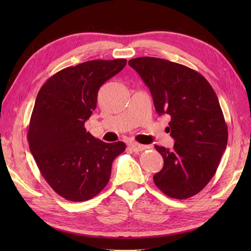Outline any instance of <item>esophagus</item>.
Wrapping results in <instances>:
<instances>
[{"mask_svg":"<svg viewBox=\"0 0 251 251\" xmlns=\"http://www.w3.org/2000/svg\"><path fill=\"white\" fill-rule=\"evenodd\" d=\"M130 149L134 152H141V151H143V150H147V149L149 148V147H147V146H143V145H140V143H130Z\"/></svg>","mask_w":251,"mask_h":251,"instance_id":"1","label":"esophagus"}]
</instances>
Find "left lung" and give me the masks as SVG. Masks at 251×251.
I'll list each match as a JSON object with an SVG mask.
<instances>
[{
	"instance_id": "left-lung-1",
	"label": "left lung",
	"mask_w": 251,
	"mask_h": 251,
	"mask_svg": "<svg viewBox=\"0 0 251 251\" xmlns=\"http://www.w3.org/2000/svg\"><path fill=\"white\" fill-rule=\"evenodd\" d=\"M150 88L159 115L167 114L173 149L155 146L164 166L153 180L164 194L184 200L214 177L227 143V126L215 90L201 73L154 57L128 61Z\"/></svg>"
}]
</instances>
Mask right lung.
<instances>
[{"mask_svg":"<svg viewBox=\"0 0 251 251\" xmlns=\"http://www.w3.org/2000/svg\"><path fill=\"white\" fill-rule=\"evenodd\" d=\"M126 59L89 60L50 76L36 96L28 142L46 182L58 195L85 201L108 184L122 141L105 143L86 131L101 85L125 67Z\"/></svg>","mask_w":251,"mask_h":251,"instance_id":"1","label":"right lung"}]
</instances>
